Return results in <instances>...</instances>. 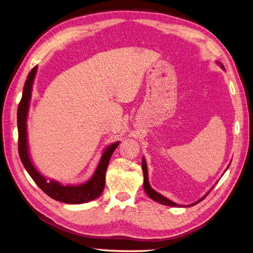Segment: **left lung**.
I'll return each instance as SVG.
<instances>
[{
  "label": "left lung",
  "instance_id": "1",
  "mask_svg": "<svg viewBox=\"0 0 253 253\" xmlns=\"http://www.w3.org/2000/svg\"><path fill=\"white\" fill-rule=\"evenodd\" d=\"M220 66L223 68V66H222L221 64H220ZM142 172H143V188H145L146 194H147L150 198H151L152 200L158 201V202L164 204V206H168V207H181V206H179V204H176V203H174V202H172V201H170L169 199H167V198L162 196L161 194L156 193L154 189L151 188V186H150V184H149V181H148V170H147V163H146L145 159H142ZM204 198H206V196H204L203 198H201L200 200H198L197 202H195V203H193V204H189L188 207H192V206H195V204H197V203H199L200 201H202V200L204 199Z\"/></svg>",
  "mask_w": 253,
  "mask_h": 253
}]
</instances>
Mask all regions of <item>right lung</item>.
Wrapping results in <instances>:
<instances>
[{"label":"right lung","instance_id":"right-lung-1","mask_svg":"<svg viewBox=\"0 0 253 253\" xmlns=\"http://www.w3.org/2000/svg\"><path fill=\"white\" fill-rule=\"evenodd\" d=\"M36 71L37 66L34 67L29 73V76H27L23 88L22 98L18 106V150L20 160H21L26 171L29 172L34 182L42 188L43 193L51 197L52 199L69 204H79L93 200L95 198H98L102 194V192H103L105 186V172L108 166V162H110L111 156L114 153L115 149L117 148L119 142L113 143L112 146H110L105 150L97 167V170H95L94 174L88 182L78 186H64L55 181L47 182L45 180V177L40 174L36 170V168L33 166V164L30 160L29 151H27L26 117L30 106L32 85L36 76Z\"/></svg>","mask_w":253,"mask_h":253}]
</instances>
